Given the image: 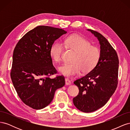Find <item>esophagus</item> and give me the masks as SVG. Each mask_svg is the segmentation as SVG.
Returning <instances> with one entry per match:
<instances>
[{"mask_svg": "<svg viewBox=\"0 0 130 130\" xmlns=\"http://www.w3.org/2000/svg\"><path fill=\"white\" fill-rule=\"evenodd\" d=\"M65 82H66V85H71V81H70L68 79V78H66Z\"/></svg>", "mask_w": 130, "mask_h": 130, "instance_id": "34e87169", "label": "esophagus"}]
</instances>
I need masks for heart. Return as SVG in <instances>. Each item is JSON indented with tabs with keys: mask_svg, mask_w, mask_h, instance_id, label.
Here are the masks:
<instances>
[{
	"mask_svg": "<svg viewBox=\"0 0 130 130\" xmlns=\"http://www.w3.org/2000/svg\"><path fill=\"white\" fill-rule=\"evenodd\" d=\"M64 44L63 45L62 44ZM65 48L75 52L70 63H65L58 68L63 75L72 77L80 72L87 74L98 64L101 57V52L97 46L92 45L89 41L77 35L66 37L63 43L57 42L50 47V55L54 61L60 62Z\"/></svg>",
	"mask_w": 130,
	"mask_h": 130,
	"instance_id": "b5f03b06",
	"label": "heart"
}]
</instances>
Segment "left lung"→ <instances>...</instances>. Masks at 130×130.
Here are the masks:
<instances>
[{"mask_svg": "<svg viewBox=\"0 0 130 130\" xmlns=\"http://www.w3.org/2000/svg\"><path fill=\"white\" fill-rule=\"evenodd\" d=\"M87 30L99 41L101 57L95 68L74 82L79 89L74 105L85 113L95 111L107 103L117 87L119 69L117 52L107 39L95 31Z\"/></svg>", "mask_w": 130, "mask_h": 130, "instance_id": "obj_1", "label": "left lung"}]
</instances>
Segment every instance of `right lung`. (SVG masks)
<instances>
[{
  "instance_id": "add662e5",
  "label": "right lung",
  "mask_w": 130,
  "mask_h": 130,
  "mask_svg": "<svg viewBox=\"0 0 130 130\" xmlns=\"http://www.w3.org/2000/svg\"><path fill=\"white\" fill-rule=\"evenodd\" d=\"M67 31L48 26H38L27 32L15 45L11 78L18 95L33 109L45 107L56 90L65 85L63 76L50 78L57 73L50 49L55 41Z\"/></svg>"
}]
</instances>
